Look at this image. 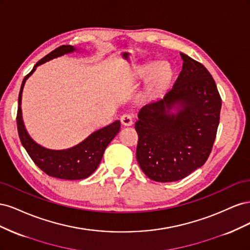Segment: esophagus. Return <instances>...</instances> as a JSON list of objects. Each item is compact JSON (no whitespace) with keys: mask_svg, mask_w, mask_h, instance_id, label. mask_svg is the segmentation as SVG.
Returning a JSON list of instances; mask_svg holds the SVG:
<instances>
[{"mask_svg":"<svg viewBox=\"0 0 250 250\" xmlns=\"http://www.w3.org/2000/svg\"><path fill=\"white\" fill-rule=\"evenodd\" d=\"M121 123H122V125H124V126H131L133 124L132 117L130 115H127V113H125V115L121 117Z\"/></svg>","mask_w":250,"mask_h":250,"instance_id":"obj_1","label":"esophagus"}]
</instances>
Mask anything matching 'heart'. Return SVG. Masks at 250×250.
Returning a JSON list of instances; mask_svg holds the SVG:
<instances>
[{
	"mask_svg": "<svg viewBox=\"0 0 250 250\" xmlns=\"http://www.w3.org/2000/svg\"><path fill=\"white\" fill-rule=\"evenodd\" d=\"M149 73L150 75L148 78L147 92L152 95L161 92L162 89L168 85L173 74L171 66L166 62L157 64L154 62H147L140 67L139 77H147Z\"/></svg>",
	"mask_w": 250,
	"mask_h": 250,
	"instance_id": "heart-1",
	"label": "heart"
}]
</instances>
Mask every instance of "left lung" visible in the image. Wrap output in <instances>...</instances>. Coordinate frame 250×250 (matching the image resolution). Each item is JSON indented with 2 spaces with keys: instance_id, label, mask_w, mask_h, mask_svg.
I'll return each instance as SVG.
<instances>
[{
  "instance_id": "left-lung-1",
  "label": "left lung",
  "mask_w": 250,
  "mask_h": 250,
  "mask_svg": "<svg viewBox=\"0 0 250 250\" xmlns=\"http://www.w3.org/2000/svg\"><path fill=\"white\" fill-rule=\"evenodd\" d=\"M184 60L172 88L140 109L137 160L158 183L183 179L207 162L220 120L221 98L206 66Z\"/></svg>"
}]
</instances>
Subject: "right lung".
<instances>
[{
	"mask_svg": "<svg viewBox=\"0 0 250 250\" xmlns=\"http://www.w3.org/2000/svg\"><path fill=\"white\" fill-rule=\"evenodd\" d=\"M80 50L73 46H62L50 54L41 59L21 82V86L19 95V107H18V131L21 145L24 146L30 157L35 165L42 169L49 176L56 177L66 180H77L88 177L93 174L99 166L105 149L112 139L118 134L121 122L116 120L100 129H97L90 133L77 145L66 149H49L36 143L26 129V126L22 120L21 112V96L25 83L29 77L35 72L36 67L50 60L63 56L65 54H71L74 52H79Z\"/></svg>",
	"mask_w": 250,
	"mask_h": 250,
	"instance_id": "add662e5",
	"label": "right lung"
}]
</instances>
